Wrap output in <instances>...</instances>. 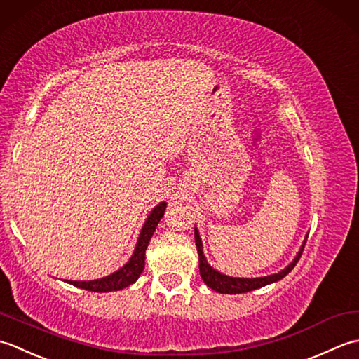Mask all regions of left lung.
I'll return each mask as SVG.
<instances>
[{"label": "left lung", "instance_id": "left-lung-1", "mask_svg": "<svg viewBox=\"0 0 359 359\" xmlns=\"http://www.w3.org/2000/svg\"><path fill=\"white\" fill-rule=\"evenodd\" d=\"M195 245H196V250H198L201 279L204 280V283H206L209 288L222 292V294H240V292H248V291L257 290V288L265 287V285H268V283H273V282L283 279V277L287 276L291 271V269L296 266V263L299 262V259H301L304 246H305V243H304L302 250L299 251V254L296 255V259L292 260L290 265L280 273L273 274V276H266V277H259V279H237V277H228V276H224L222 273H218L209 265L206 257H204V254H203L201 238H200L198 231H196V229H195Z\"/></svg>", "mask_w": 359, "mask_h": 359}]
</instances>
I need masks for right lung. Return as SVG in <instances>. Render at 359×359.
Listing matches in <instances>:
<instances>
[{
    "label": "right lung",
    "mask_w": 359,
    "mask_h": 359,
    "mask_svg": "<svg viewBox=\"0 0 359 359\" xmlns=\"http://www.w3.org/2000/svg\"><path fill=\"white\" fill-rule=\"evenodd\" d=\"M165 212V203H159L158 206L151 210L149 215L147 222H145L144 228L141 231V236H139L136 250L131 255V259L127 262V265H123L119 271L113 273L111 276H107L104 279L97 280H90V282H77V280H69L71 285H74L77 288H82L86 291H94V292H108V291H119L122 288L128 287V285L135 283L137 277L141 276L144 265H145V250H147L149 241L155 232L158 223L161 222Z\"/></svg>",
    "instance_id": "right-lung-1"
}]
</instances>
